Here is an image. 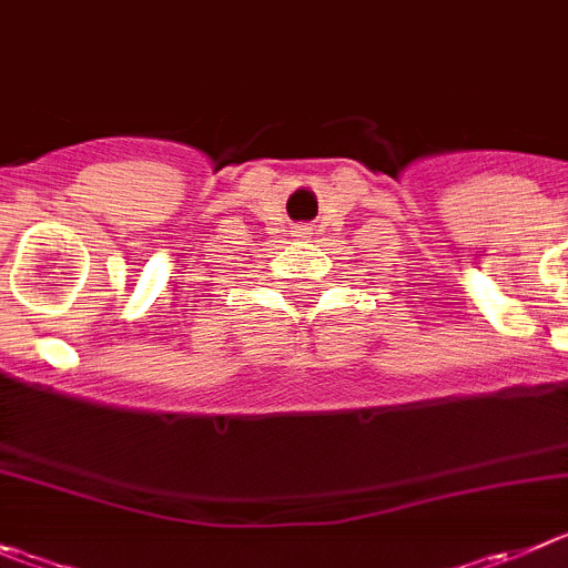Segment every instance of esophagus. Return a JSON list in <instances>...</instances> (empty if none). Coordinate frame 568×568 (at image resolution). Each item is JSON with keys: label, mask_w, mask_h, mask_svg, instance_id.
Wrapping results in <instances>:
<instances>
[{"label": "esophagus", "mask_w": 568, "mask_h": 568, "mask_svg": "<svg viewBox=\"0 0 568 568\" xmlns=\"http://www.w3.org/2000/svg\"><path fill=\"white\" fill-rule=\"evenodd\" d=\"M295 236H310V225H295Z\"/></svg>", "instance_id": "34e87169"}]
</instances>
